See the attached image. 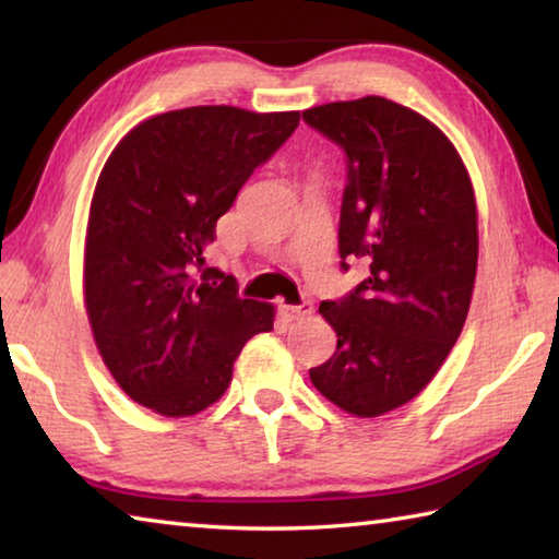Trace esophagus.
Masks as SVG:
<instances>
[{
	"instance_id": "obj_1",
	"label": "esophagus",
	"mask_w": 559,
	"mask_h": 559,
	"mask_svg": "<svg viewBox=\"0 0 559 559\" xmlns=\"http://www.w3.org/2000/svg\"><path fill=\"white\" fill-rule=\"evenodd\" d=\"M278 313L283 320H302L313 313V302L310 300H302L298 306H288V302H281L278 306Z\"/></svg>"
}]
</instances>
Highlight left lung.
I'll return each mask as SVG.
<instances>
[{"label": "left lung", "mask_w": 559, "mask_h": 559, "mask_svg": "<svg viewBox=\"0 0 559 559\" xmlns=\"http://www.w3.org/2000/svg\"><path fill=\"white\" fill-rule=\"evenodd\" d=\"M345 153L340 269L359 259L367 278L320 302L337 333L310 382L355 416L414 400L466 323L478 263L476 197L456 147L419 112L367 96L302 110Z\"/></svg>", "instance_id": "1"}]
</instances>
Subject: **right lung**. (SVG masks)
Masks as SVG:
<instances>
[{"instance_id":"1","label":"right lung","mask_w":559,"mask_h":559,"mask_svg":"<svg viewBox=\"0 0 559 559\" xmlns=\"http://www.w3.org/2000/svg\"><path fill=\"white\" fill-rule=\"evenodd\" d=\"M300 112L169 110L112 150L91 202L83 290L93 337L120 390L163 416L226 392L246 340L273 330L269 302L239 298L204 266L216 219L298 128Z\"/></svg>"}]
</instances>
